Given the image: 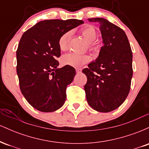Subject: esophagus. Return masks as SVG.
<instances>
[{
	"mask_svg": "<svg viewBox=\"0 0 149 149\" xmlns=\"http://www.w3.org/2000/svg\"><path fill=\"white\" fill-rule=\"evenodd\" d=\"M76 73H80V72H81V71H82V69H80V68H76Z\"/></svg>",
	"mask_w": 149,
	"mask_h": 149,
	"instance_id": "1",
	"label": "esophagus"
}]
</instances>
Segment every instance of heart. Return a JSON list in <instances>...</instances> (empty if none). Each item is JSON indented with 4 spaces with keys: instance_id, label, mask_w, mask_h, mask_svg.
Listing matches in <instances>:
<instances>
[{
    "instance_id": "1",
    "label": "heart",
    "mask_w": 149,
    "mask_h": 149,
    "mask_svg": "<svg viewBox=\"0 0 149 149\" xmlns=\"http://www.w3.org/2000/svg\"><path fill=\"white\" fill-rule=\"evenodd\" d=\"M80 33L84 38L85 40L89 42V47L90 49L95 47V44L92 42L95 40L97 38V31L95 27L92 25H86L80 30ZM71 32H66L63 33L59 38L58 45L59 48L61 51H66L69 45V39L71 38ZM90 60V56L86 54H76V53H69L65 54L61 58V61L64 65L80 67L83 64L88 63Z\"/></svg>"
}]
</instances>
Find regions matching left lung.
Listing matches in <instances>:
<instances>
[{
	"mask_svg": "<svg viewBox=\"0 0 149 149\" xmlns=\"http://www.w3.org/2000/svg\"><path fill=\"white\" fill-rule=\"evenodd\" d=\"M88 20L100 24L104 45L95 61L83 70L88 78L86 99L97 111L110 112L123 103L130 90L132 52L122 29L104 18Z\"/></svg>",
	"mask_w": 149,
	"mask_h": 149,
	"instance_id": "8db88e82",
	"label": "left lung"
}]
</instances>
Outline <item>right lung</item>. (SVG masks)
I'll use <instances>...</instances> for the list:
<instances>
[{
    "instance_id": "1",
    "label": "right lung",
    "mask_w": 149,
    "mask_h": 149,
    "mask_svg": "<svg viewBox=\"0 0 149 149\" xmlns=\"http://www.w3.org/2000/svg\"><path fill=\"white\" fill-rule=\"evenodd\" d=\"M83 24L78 19H49L38 22L24 33L17 50V73L24 97L33 108L52 112L64 105L66 87L76 70L58 69L61 55L58 41L63 33Z\"/></svg>"
}]
</instances>
